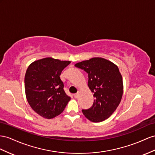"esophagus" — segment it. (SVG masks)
I'll return each mask as SVG.
<instances>
[{
	"instance_id": "34e87169",
	"label": "esophagus",
	"mask_w": 155,
	"mask_h": 155,
	"mask_svg": "<svg viewBox=\"0 0 155 155\" xmlns=\"http://www.w3.org/2000/svg\"><path fill=\"white\" fill-rule=\"evenodd\" d=\"M78 96H79V93H78V92H77V93L74 94V97L75 98H77V97H78Z\"/></svg>"
}]
</instances>
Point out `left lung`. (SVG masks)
Masks as SVG:
<instances>
[{"label":"left lung","instance_id":"left-lung-1","mask_svg":"<svg viewBox=\"0 0 155 155\" xmlns=\"http://www.w3.org/2000/svg\"><path fill=\"white\" fill-rule=\"evenodd\" d=\"M74 66L88 74V87L95 97L90 109H82L83 114L94 122L105 120L117 109L122 97V77L118 67L101 58H93Z\"/></svg>","mask_w":155,"mask_h":155}]
</instances>
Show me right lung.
<instances>
[{"label":"right lung","mask_w":155,"mask_h":155,"mask_svg":"<svg viewBox=\"0 0 155 155\" xmlns=\"http://www.w3.org/2000/svg\"><path fill=\"white\" fill-rule=\"evenodd\" d=\"M69 61L46 58L33 62L25 75L27 101L35 112L50 119L61 114L71 97L63 90L60 75Z\"/></svg>","instance_id":"1"}]
</instances>
